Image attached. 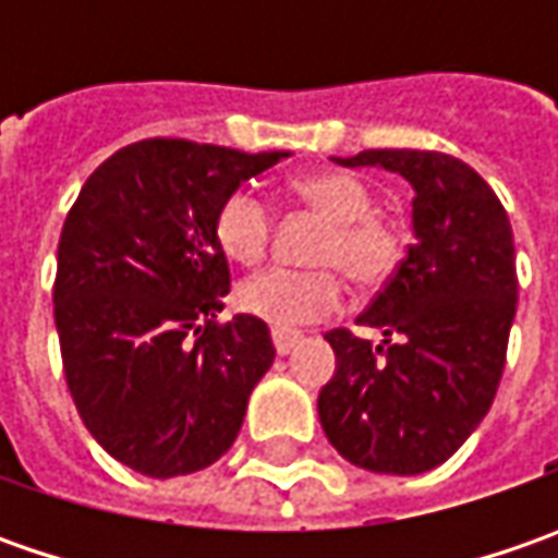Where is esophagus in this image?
<instances>
[{
    "mask_svg": "<svg viewBox=\"0 0 558 558\" xmlns=\"http://www.w3.org/2000/svg\"><path fill=\"white\" fill-rule=\"evenodd\" d=\"M301 344V335L294 332H272V348H276V354L286 356L291 354L294 348Z\"/></svg>",
    "mask_w": 558,
    "mask_h": 558,
    "instance_id": "obj_1",
    "label": "esophagus"
}]
</instances>
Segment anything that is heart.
I'll return each instance as SVG.
<instances>
[{"instance_id": "1", "label": "heart", "mask_w": 558, "mask_h": 558, "mask_svg": "<svg viewBox=\"0 0 558 558\" xmlns=\"http://www.w3.org/2000/svg\"><path fill=\"white\" fill-rule=\"evenodd\" d=\"M298 195L332 220L316 260L341 267L356 286H378L395 272L400 260V232L375 214V198L351 173H313L298 183ZM276 210L264 192L242 185L229 192L217 214V239L239 264H257L272 239ZM239 307L267 323L269 329L289 332L326 319L341 307V279L335 269L269 267L251 276L235 294Z\"/></svg>"}]
</instances>
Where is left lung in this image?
I'll use <instances>...</instances> for the list:
<instances>
[{"instance_id":"8db88e82","label":"left lung","mask_w":558,"mask_h":558,"mask_svg":"<svg viewBox=\"0 0 558 558\" xmlns=\"http://www.w3.org/2000/svg\"><path fill=\"white\" fill-rule=\"evenodd\" d=\"M341 167H385L413 185V245L356 316L381 344L332 329L319 422L335 450L381 475H418L487 416L515 319V245L504 204L460 158L373 148Z\"/></svg>"}]
</instances>
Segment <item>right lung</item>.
<instances>
[{
  "mask_svg": "<svg viewBox=\"0 0 558 558\" xmlns=\"http://www.w3.org/2000/svg\"><path fill=\"white\" fill-rule=\"evenodd\" d=\"M289 151L142 140L83 183L58 242L54 329L89 435L148 478L207 469L272 366L267 323H217L220 204Z\"/></svg>",
  "mask_w": 558,
  "mask_h": 558,
  "instance_id": "add662e5",
  "label": "right lung"
}]
</instances>
